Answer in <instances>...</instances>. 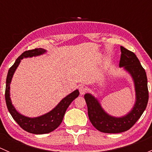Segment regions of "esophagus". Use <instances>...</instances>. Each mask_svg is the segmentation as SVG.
Here are the masks:
<instances>
[{"label": "esophagus", "mask_w": 152, "mask_h": 152, "mask_svg": "<svg viewBox=\"0 0 152 152\" xmlns=\"http://www.w3.org/2000/svg\"><path fill=\"white\" fill-rule=\"evenodd\" d=\"M79 93H80L81 95H84L85 93H87V88L86 87H84V86H81V87H79Z\"/></svg>", "instance_id": "esophagus-1"}]
</instances>
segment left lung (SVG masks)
Returning a JSON list of instances; mask_svg holds the SVG:
<instances>
[{
  "label": "left lung",
  "mask_w": 152,
  "mask_h": 152,
  "mask_svg": "<svg viewBox=\"0 0 152 152\" xmlns=\"http://www.w3.org/2000/svg\"><path fill=\"white\" fill-rule=\"evenodd\" d=\"M121 51L119 66L124 67L132 76L135 86L136 102L128 115L115 118L106 113L92 95L85 94L89 119L93 126L102 132L121 133L129 130L140 118L148 104V90L145 69L133 52L123 46H121Z\"/></svg>",
  "instance_id": "1"
}]
</instances>
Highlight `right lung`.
<instances>
[{"label": "right lung", "instance_id": "right-lung-1", "mask_svg": "<svg viewBox=\"0 0 152 152\" xmlns=\"http://www.w3.org/2000/svg\"><path fill=\"white\" fill-rule=\"evenodd\" d=\"M45 52V50L42 48H35L32 49V50H26L25 52H23L16 59L14 65L9 70L7 77V83H6V103H7V108H8L11 115L12 116L14 120L18 124V125L23 129L29 133L36 134H46V133H49L56 129L62 123L67 107L79 95V90H76L73 93L67 96L66 97L64 98L53 110L49 112L48 113H46L45 115L37 118L25 117L16 111L15 107L12 104V102H11L10 97V85L14 73H15V70L18 67L22 59L26 57H31L33 56H38V55L42 54Z\"/></svg>", "mask_w": 152, "mask_h": 152}]
</instances>
